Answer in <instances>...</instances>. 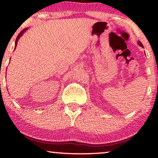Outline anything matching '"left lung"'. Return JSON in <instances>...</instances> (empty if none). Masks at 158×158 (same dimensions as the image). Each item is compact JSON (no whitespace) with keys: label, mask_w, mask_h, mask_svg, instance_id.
Masks as SVG:
<instances>
[{"label":"left lung","mask_w":158,"mask_h":158,"mask_svg":"<svg viewBox=\"0 0 158 158\" xmlns=\"http://www.w3.org/2000/svg\"><path fill=\"white\" fill-rule=\"evenodd\" d=\"M138 44H139V46H141V47H143V44H142V43H141L140 41H139V42H138Z\"/></svg>","instance_id":"8db88e82"}]
</instances>
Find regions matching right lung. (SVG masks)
Instances as JSON below:
<instances>
[{
    "mask_svg": "<svg viewBox=\"0 0 158 158\" xmlns=\"http://www.w3.org/2000/svg\"><path fill=\"white\" fill-rule=\"evenodd\" d=\"M27 30V29H23V30H22V31H21V32H20V33L19 34V35L17 36V38H16V40H15V48H16V46H17V43H18V41H19V38L21 37V35H22V34L23 33V32H24L25 31H26V30Z\"/></svg>",
    "mask_w": 158,
    "mask_h": 158,
    "instance_id": "add662e5",
    "label": "right lung"
}]
</instances>
